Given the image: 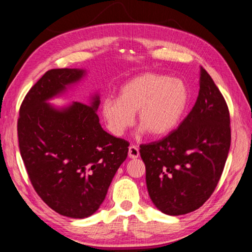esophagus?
Returning a JSON list of instances; mask_svg holds the SVG:
<instances>
[{
	"instance_id": "1",
	"label": "esophagus",
	"mask_w": 252,
	"mask_h": 252,
	"mask_svg": "<svg viewBox=\"0 0 252 252\" xmlns=\"http://www.w3.org/2000/svg\"><path fill=\"white\" fill-rule=\"evenodd\" d=\"M139 149H138V147L137 146H130L129 147V157L130 158H132V159H135V158H138L139 157Z\"/></svg>"
}]
</instances>
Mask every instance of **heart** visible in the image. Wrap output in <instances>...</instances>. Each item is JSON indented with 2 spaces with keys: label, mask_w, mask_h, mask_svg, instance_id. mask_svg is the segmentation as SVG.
I'll return each mask as SVG.
<instances>
[{
  "label": "heart",
  "mask_w": 252,
  "mask_h": 252,
  "mask_svg": "<svg viewBox=\"0 0 252 252\" xmlns=\"http://www.w3.org/2000/svg\"><path fill=\"white\" fill-rule=\"evenodd\" d=\"M189 101V92L182 79L146 73L126 82L119 97L103 99L101 109L107 127L115 135H122L133 125L138 112L141 131L159 137L178 125Z\"/></svg>",
  "instance_id": "1"
}]
</instances>
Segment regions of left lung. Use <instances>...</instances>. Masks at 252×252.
Instances as JSON below:
<instances>
[{
	"mask_svg": "<svg viewBox=\"0 0 252 252\" xmlns=\"http://www.w3.org/2000/svg\"><path fill=\"white\" fill-rule=\"evenodd\" d=\"M230 145L226 102L201 67L198 96L189 115L161 140L140 146L148 193L156 207L168 215L199 209L221 178Z\"/></svg>",
	"mask_w": 252,
	"mask_h": 252,
	"instance_id": "left-lung-1",
	"label": "left lung"
}]
</instances>
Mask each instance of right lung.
I'll list each match as a JSON object with an SVG mask.
<instances>
[{
	"instance_id": "right-lung-1",
	"label": "right lung",
	"mask_w": 252,
	"mask_h": 252,
	"mask_svg": "<svg viewBox=\"0 0 252 252\" xmlns=\"http://www.w3.org/2000/svg\"><path fill=\"white\" fill-rule=\"evenodd\" d=\"M84 69L48 70L23 99L18 119L19 148L34 190L55 212L73 219L98 210L129 142L102 129L96 110L81 102L56 109L48 99L78 82Z\"/></svg>"
}]
</instances>
